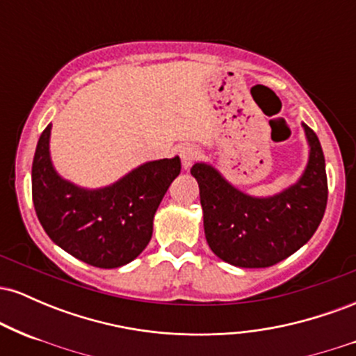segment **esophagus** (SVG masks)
Masks as SVG:
<instances>
[{
	"label": "esophagus",
	"instance_id": "34e87169",
	"mask_svg": "<svg viewBox=\"0 0 356 356\" xmlns=\"http://www.w3.org/2000/svg\"><path fill=\"white\" fill-rule=\"evenodd\" d=\"M179 154H181V161H182L184 169H189V167L194 164V162L197 161L199 157H201V150H199L197 147H194V145L181 147Z\"/></svg>",
	"mask_w": 356,
	"mask_h": 356
}]
</instances>
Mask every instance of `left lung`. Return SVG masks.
<instances>
[{
    "label": "left lung",
    "mask_w": 356,
    "mask_h": 356,
    "mask_svg": "<svg viewBox=\"0 0 356 356\" xmlns=\"http://www.w3.org/2000/svg\"><path fill=\"white\" fill-rule=\"evenodd\" d=\"M303 129L309 145L305 172L271 197L244 194L209 164L192 165L207 244L232 266H273L305 246L320 226L328 201L325 155L316 134L305 124Z\"/></svg>",
    "instance_id": "8db88e82"
}]
</instances>
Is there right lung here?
Masks as SVG:
<instances>
[{
	"label": "right lung",
	"mask_w": 356,
	"mask_h": 356,
	"mask_svg": "<svg viewBox=\"0 0 356 356\" xmlns=\"http://www.w3.org/2000/svg\"><path fill=\"white\" fill-rule=\"evenodd\" d=\"M51 124L40 136L31 167V194L40 224L56 246L95 268L112 269L144 251L154 216L181 159L145 162L102 189H83L56 174L50 159Z\"/></svg>",
	"instance_id": "right-lung-1"
}]
</instances>
